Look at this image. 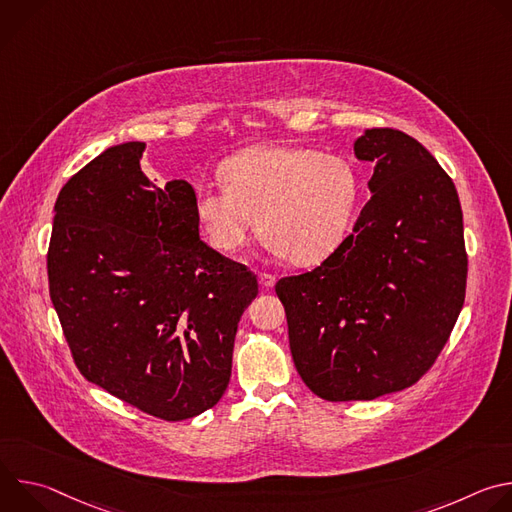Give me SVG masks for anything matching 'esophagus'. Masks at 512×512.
Masks as SVG:
<instances>
[{
	"label": "esophagus",
	"mask_w": 512,
	"mask_h": 512,
	"mask_svg": "<svg viewBox=\"0 0 512 512\" xmlns=\"http://www.w3.org/2000/svg\"><path fill=\"white\" fill-rule=\"evenodd\" d=\"M259 283H261L265 289H271V287L275 285V275L261 271V273H259Z\"/></svg>",
	"instance_id": "34e87169"
}]
</instances>
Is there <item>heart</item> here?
<instances>
[{
    "label": "heart",
    "mask_w": 512,
    "mask_h": 512,
    "mask_svg": "<svg viewBox=\"0 0 512 512\" xmlns=\"http://www.w3.org/2000/svg\"><path fill=\"white\" fill-rule=\"evenodd\" d=\"M223 184H198L194 214L208 245L235 253L259 225L291 265H316L342 243L358 198L348 160L304 145H255L221 166Z\"/></svg>",
    "instance_id": "1"
}]
</instances>
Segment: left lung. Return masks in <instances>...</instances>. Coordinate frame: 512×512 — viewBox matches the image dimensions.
Here are the masks:
<instances>
[{
	"mask_svg": "<svg viewBox=\"0 0 512 512\" xmlns=\"http://www.w3.org/2000/svg\"><path fill=\"white\" fill-rule=\"evenodd\" d=\"M371 200L316 269L281 277L294 364L326 401H371L415 385L440 356L466 298L468 255L452 178L411 135L354 141Z\"/></svg>",
	"mask_w": 512,
	"mask_h": 512,
	"instance_id": "obj_1",
	"label": "left lung"
}]
</instances>
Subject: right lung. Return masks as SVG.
Instances as JSON below:
<instances>
[{"mask_svg": "<svg viewBox=\"0 0 512 512\" xmlns=\"http://www.w3.org/2000/svg\"><path fill=\"white\" fill-rule=\"evenodd\" d=\"M141 141L105 150L60 190L50 300L81 375L131 407L180 421L227 391L257 277L200 241L194 188L156 186Z\"/></svg>", "mask_w": 512, "mask_h": 512, "instance_id": "right-lung-1", "label": "right lung"}]
</instances>
